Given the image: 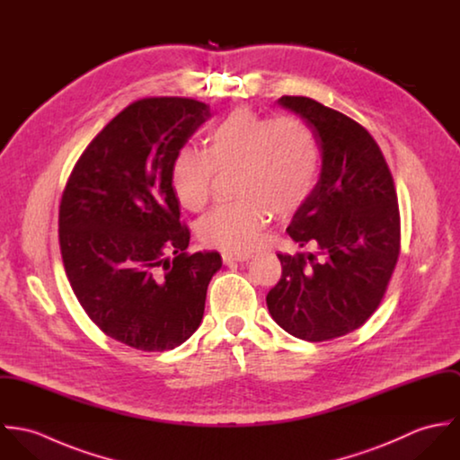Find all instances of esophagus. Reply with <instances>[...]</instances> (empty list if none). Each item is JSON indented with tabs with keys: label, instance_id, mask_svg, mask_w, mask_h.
I'll return each instance as SVG.
<instances>
[{
	"label": "esophagus",
	"instance_id": "esophagus-1",
	"mask_svg": "<svg viewBox=\"0 0 460 460\" xmlns=\"http://www.w3.org/2000/svg\"><path fill=\"white\" fill-rule=\"evenodd\" d=\"M223 262L234 263V262H246L252 259V253H223Z\"/></svg>",
	"mask_w": 460,
	"mask_h": 460
}]
</instances>
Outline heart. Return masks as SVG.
<instances>
[{
	"label": "heart",
	"mask_w": 460,
	"mask_h": 460,
	"mask_svg": "<svg viewBox=\"0 0 460 460\" xmlns=\"http://www.w3.org/2000/svg\"><path fill=\"white\" fill-rule=\"evenodd\" d=\"M232 168L237 197L219 203L198 234L208 246L239 253L259 243L270 212L292 216L314 195L321 173L315 132L296 115L269 119L237 108L207 129L203 150L184 146L175 154L172 190L182 207L198 212L210 199L216 172Z\"/></svg>",
	"instance_id": "b5f03b06"
}]
</instances>
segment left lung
Listing matches in <instances>:
<instances>
[{
	"instance_id": "8db88e82",
	"label": "left lung",
	"mask_w": 460,
	"mask_h": 460,
	"mask_svg": "<svg viewBox=\"0 0 460 460\" xmlns=\"http://www.w3.org/2000/svg\"><path fill=\"white\" fill-rule=\"evenodd\" d=\"M315 132L323 170L288 235L315 253L281 255L265 301L296 338L328 341L361 328L379 308L400 253V212L388 163L361 124L310 99L283 95Z\"/></svg>"
}]
</instances>
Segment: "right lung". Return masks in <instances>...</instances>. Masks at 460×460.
I'll return each instance as SVG.
<instances>
[{"mask_svg": "<svg viewBox=\"0 0 460 460\" xmlns=\"http://www.w3.org/2000/svg\"><path fill=\"white\" fill-rule=\"evenodd\" d=\"M208 117L188 97L134 101L90 141L62 195L70 287L97 328L137 350H172L197 331L223 263L186 252L191 232L170 182L175 154Z\"/></svg>", "mask_w": 460, "mask_h": 460, "instance_id": "1", "label": "right lung"}]
</instances>
